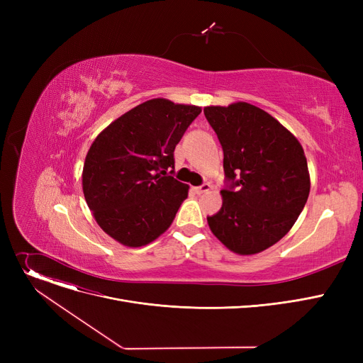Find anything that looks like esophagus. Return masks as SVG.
<instances>
[{"instance_id": "34e87169", "label": "esophagus", "mask_w": 363, "mask_h": 363, "mask_svg": "<svg viewBox=\"0 0 363 363\" xmlns=\"http://www.w3.org/2000/svg\"><path fill=\"white\" fill-rule=\"evenodd\" d=\"M211 184H203V185H200V186H196L194 188V191L197 193V194H203V193H207V191H211Z\"/></svg>"}]
</instances>
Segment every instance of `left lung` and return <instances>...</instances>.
I'll use <instances>...</instances> for the list:
<instances>
[{"label":"left lung","mask_w":363,"mask_h":363,"mask_svg":"<svg viewBox=\"0 0 363 363\" xmlns=\"http://www.w3.org/2000/svg\"><path fill=\"white\" fill-rule=\"evenodd\" d=\"M223 150L222 207L212 233L238 255H255L287 234L311 191L304 151L290 130L249 103L204 107Z\"/></svg>","instance_id":"8db88e82"}]
</instances>
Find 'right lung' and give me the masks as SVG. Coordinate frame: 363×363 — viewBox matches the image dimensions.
<instances>
[{
  "label": "right lung",
  "instance_id": "obj_1",
  "mask_svg": "<svg viewBox=\"0 0 363 363\" xmlns=\"http://www.w3.org/2000/svg\"><path fill=\"white\" fill-rule=\"evenodd\" d=\"M200 113L197 106L148 100L95 138L82 188L95 220L111 238L141 247L174 222L188 196V185L174 178V151Z\"/></svg>",
  "mask_w": 363,
  "mask_h": 363
}]
</instances>
